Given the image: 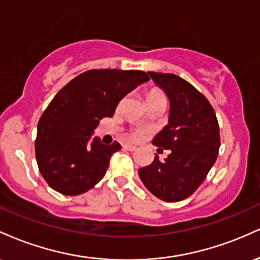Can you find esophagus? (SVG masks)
Returning <instances> with one entry per match:
<instances>
[{"label": "esophagus", "instance_id": "esophagus-1", "mask_svg": "<svg viewBox=\"0 0 260 260\" xmlns=\"http://www.w3.org/2000/svg\"><path fill=\"white\" fill-rule=\"evenodd\" d=\"M123 149H126V150H129V151H136L137 147H136V145H132V144H124Z\"/></svg>", "mask_w": 260, "mask_h": 260}]
</instances>
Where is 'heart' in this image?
Returning a JSON list of instances; mask_svg holds the SVG:
<instances>
[{"label": "heart", "instance_id": "1", "mask_svg": "<svg viewBox=\"0 0 260 260\" xmlns=\"http://www.w3.org/2000/svg\"><path fill=\"white\" fill-rule=\"evenodd\" d=\"M162 98H165V96H164V94L161 91L151 90V91L148 92L147 99H145V101L148 103V101H153V100H156V99H162ZM140 136H142V131H136V132L133 133V138L134 139L140 138Z\"/></svg>", "mask_w": 260, "mask_h": 260}]
</instances>
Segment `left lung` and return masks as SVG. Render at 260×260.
Masks as SVG:
<instances>
[{"instance_id":"8db88e82","label":"left lung","mask_w":260,"mask_h":260,"mask_svg":"<svg viewBox=\"0 0 260 260\" xmlns=\"http://www.w3.org/2000/svg\"><path fill=\"white\" fill-rule=\"evenodd\" d=\"M148 74L170 101L169 123L155 136L153 144L171 153L164 161L156 155L138 175L156 198L180 202L198 189L215 164L219 123L207 98L187 80L172 73Z\"/></svg>"}]
</instances>
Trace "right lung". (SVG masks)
Listing matches in <instances>:
<instances>
[{
  "label": "right lung",
  "instance_id": "1",
  "mask_svg": "<svg viewBox=\"0 0 260 260\" xmlns=\"http://www.w3.org/2000/svg\"><path fill=\"white\" fill-rule=\"evenodd\" d=\"M142 71L91 70L79 74L55 95L38 123L35 154L39 171L64 196L86 192L105 176L111 155L121 149L92 137L117 104L148 82Z\"/></svg>",
  "mask_w": 260,
  "mask_h": 260
}]
</instances>
